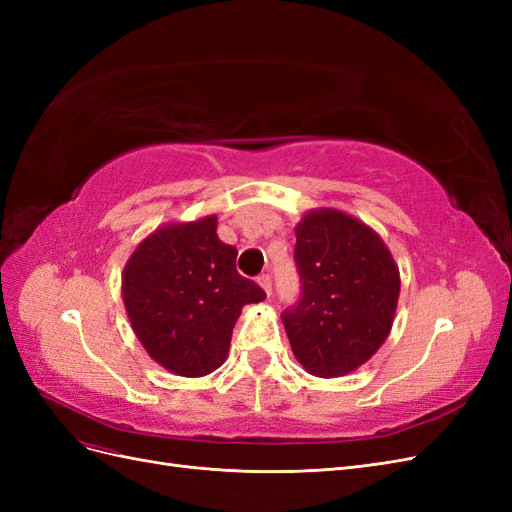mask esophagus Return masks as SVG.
Wrapping results in <instances>:
<instances>
[{
  "label": "esophagus",
  "instance_id": "obj_1",
  "mask_svg": "<svg viewBox=\"0 0 512 512\" xmlns=\"http://www.w3.org/2000/svg\"><path fill=\"white\" fill-rule=\"evenodd\" d=\"M258 284L262 286V290H265L267 294H271L273 284H271V275H269V273H260V275H258Z\"/></svg>",
  "mask_w": 512,
  "mask_h": 512
}]
</instances>
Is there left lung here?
<instances>
[{"label":"left lung","instance_id":"8db88e82","mask_svg":"<svg viewBox=\"0 0 512 512\" xmlns=\"http://www.w3.org/2000/svg\"><path fill=\"white\" fill-rule=\"evenodd\" d=\"M294 267L299 299L282 312L292 352L309 374L344 376L391 331L399 297L395 260L369 226L322 209L297 226Z\"/></svg>","mask_w":512,"mask_h":512}]
</instances>
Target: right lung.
I'll use <instances>...</instances> for the list:
<instances>
[{
	"label": "right lung",
	"mask_w": 512,
	"mask_h": 512,
	"mask_svg": "<svg viewBox=\"0 0 512 512\" xmlns=\"http://www.w3.org/2000/svg\"><path fill=\"white\" fill-rule=\"evenodd\" d=\"M215 228V215L160 228L123 271V303L136 337L162 367L188 378L218 369L241 307L267 299L239 275L237 247L220 241Z\"/></svg>",
	"instance_id": "obj_1"
}]
</instances>
